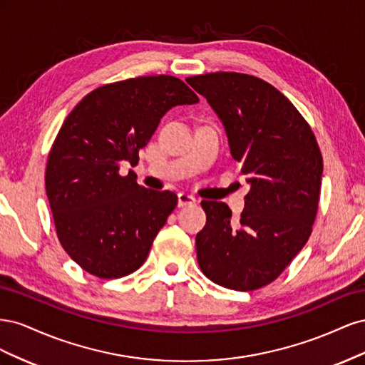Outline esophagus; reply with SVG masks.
I'll return each mask as SVG.
<instances>
[{
    "label": "esophagus",
    "instance_id": "1",
    "mask_svg": "<svg viewBox=\"0 0 365 365\" xmlns=\"http://www.w3.org/2000/svg\"><path fill=\"white\" fill-rule=\"evenodd\" d=\"M196 202V197L189 195V193H178V207H187V205H193Z\"/></svg>",
    "mask_w": 365,
    "mask_h": 365
}]
</instances>
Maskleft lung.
Returning a JSON list of instances; mask_svg holds the SVG:
<instances>
[{
    "mask_svg": "<svg viewBox=\"0 0 365 365\" xmlns=\"http://www.w3.org/2000/svg\"><path fill=\"white\" fill-rule=\"evenodd\" d=\"M185 81L222 121L231 157L250 184L239 228L225 202L202 201L197 263L224 288L259 289L279 277L312 233L322 152L297 108L259 77L220 71Z\"/></svg>",
    "mask_w": 365,
    "mask_h": 365,
    "instance_id": "8db88e82",
    "label": "left lung"
}]
</instances>
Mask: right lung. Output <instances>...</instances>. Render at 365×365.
<instances>
[{
	"mask_svg": "<svg viewBox=\"0 0 365 365\" xmlns=\"http://www.w3.org/2000/svg\"><path fill=\"white\" fill-rule=\"evenodd\" d=\"M197 96L173 76L103 85L65 118L48 153L46 190L61 245L86 272L118 279L145 263L178 197L137 184L138 152L163 115Z\"/></svg>",
	"mask_w": 365,
	"mask_h": 365,
	"instance_id": "add662e5",
	"label": "right lung"
}]
</instances>
